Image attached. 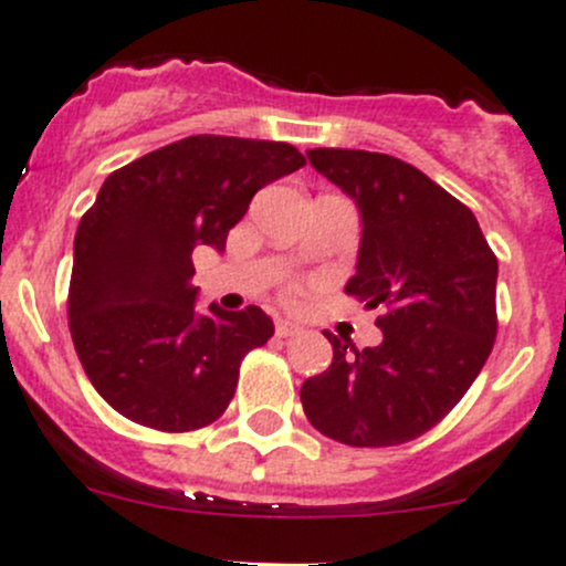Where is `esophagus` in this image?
<instances>
[{
  "mask_svg": "<svg viewBox=\"0 0 566 566\" xmlns=\"http://www.w3.org/2000/svg\"><path fill=\"white\" fill-rule=\"evenodd\" d=\"M303 333V328L298 323H290V319H276V336L279 338H290V336H298Z\"/></svg>",
  "mask_w": 566,
  "mask_h": 566,
  "instance_id": "34e87169",
  "label": "esophagus"
}]
</instances>
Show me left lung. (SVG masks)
Instances as JSON below:
<instances>
[{
  "label": "left lung",
  "mask_w": 566,
  "mask_h": 566,
  "mask_svg": "<svg viewBox=\"0 0 566 566\" xmlns=\"http://www.w3.org/2000/svg\"><path fill=\"white\" fill-rule=\"evenodd\" d=\"M308 163L360 208L347 295L382 308L379 347L333 333V363L301 388L308 423L349 448H390L431 431L472 388L496 338V254L478 219L390 154L312 148Z\"/></svg>",
  "instance_id": "left-lung-1"
}]
</instances>
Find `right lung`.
Here are the masks:
<instances>
[{
	"label": "right lung",
	"mask_w": 566,
	"mask_h": 566,
	"mask_svg": "<svg viewBox=\"0 0 566 566\" xmlns=\"http://www.w3.org/2000/svg\"><path fill=\"white\" fill-rule=\"evenodd\" d=\"M303 165L290 143L192 135L105 178L75 233L67 314L83 371L118 415L168 433L222 418L273 323L258 306L198 314L192 252H224L254 192Z\"/></svg>",
	"instance_id": "1"
}]
</instances>
